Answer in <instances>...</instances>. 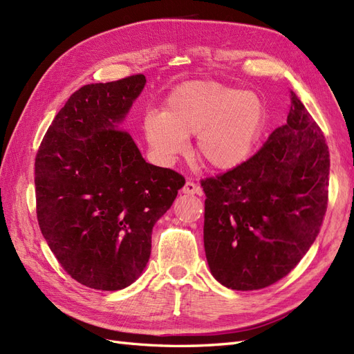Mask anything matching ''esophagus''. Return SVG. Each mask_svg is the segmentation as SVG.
Listing matches in <instances>:
<instances>
[{
	"mask_svg": "<svg viewBox=\"0 0 354 354\" xmlns=\"http://www.w3.org/2000/svg\"><path fill=\"white\" fill-rule=\"evenodd\" d=\"M181 190H183V194H187V195H202V189L192 180H187Z\"/></svg>",
	"mask_w": 354,
	"mask_h": 354,
	"instance_id": "34e87169",
	"label": "esophagus"
}]
</instances>
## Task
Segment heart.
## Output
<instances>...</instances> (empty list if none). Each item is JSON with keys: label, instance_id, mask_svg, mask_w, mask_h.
I'll return each mask as SVG.
<instances>
[{"label": "heart", "instance_id": "heart-1", "mask_svg": "<svg viewBox=\"0 0 354 354\" xmlns=\"http://www.w3.org/2000/svg\"><path fill=\"white\" fill-rule=\"evenodd\" d=\"M259 95L216 81H189L169 93L164 112L149 111L143 133L155 156L164 162L187 151L196 134V155L211 169L242 164L264 125Z\"/></svg>", "mask_w": 354, "mask_h": 354}]
</instances>
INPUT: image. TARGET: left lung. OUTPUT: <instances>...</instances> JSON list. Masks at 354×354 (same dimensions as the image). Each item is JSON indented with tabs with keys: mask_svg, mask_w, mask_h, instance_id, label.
Listing matches in <instances>:
<instances>
[{
	"mask_svg": "<svg viewBox=\"0 0 354 354\" xmlns=\"http://www.w3.org/2000/svg\"><path fill=\"white\" fill-rule=\"evenodd\" d=\"M325 136L291 91L286 124L250 159L201 180L203 245L216 279L236 291L281 281L315 242L328 207Z\"/></svg>",
	"mask_w": 354,
	"mask_h": 354,
	"instance_id": "1",
	"label": "left lung"
}]
</instances>
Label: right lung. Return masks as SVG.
<instances>
[{"label":"right lung","instance_id":"right-lung-1","mask_svg":"<svg viewBox=\"0 0 354 354\" xmlns=\"http://www.w3.org/2000/svg\"><path fill=\"white\" fill-rule=\"evenodd\" d=\"M146 84L143 73L75 91L35 156L37 218L72 279L100 291L131 285L151 257L153 224L185 177L147 164L118 128Z\"/></svg>","mask_w":354,"mask_h":354}]
</instances>
